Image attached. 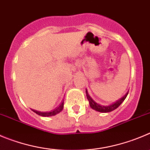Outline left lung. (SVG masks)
<instances>
[{"instance_id": "obj_1", "label": "left lung", "mask_w": 150, "mask_h": 150, "mask_svg": "<svg viewBox=\"0 0 150 150\" xmlns=\"http://www.w3.org/2000/svg\"><path fill=\"white\" fill-rule=\"evenodd\" d=\"M86 98H87L88 100H89V106L91 107V108L96 110V111L100 112H110L113 111V110H115V109H117V107H119L120 105L121 104V103L125 100V98H127L128 93H127V94H126L124 97L121 98V99L117 100L115 103H112V104L110 105V106H103V105H100L98 104V103H96V102L94 101V100H93V99L89 96L87 90H86Z\"/></svg>"}]
</instances>
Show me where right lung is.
<instances>
[{"label":"right lung","instance_id":"obj_1","mask_svg":"<svg viewBox=\"0 0 150 150\" xmlns=\"http://www.w3.org/2000/svg\"><path fill=\"white\" fill-rule=\"evenodd\" d=\"M63 108H64V101H63L62 103H61L58 107H57V108H55L54 110H52V111L39 112V111H37V110H33V111L34 112H35L36 114L39 115L43 116V117H48V116L55 115L56 114H58V113H59L60 112L62 111Z\"/></svg>","mask_w":150,"mask_h":150}]
</instances>
